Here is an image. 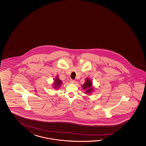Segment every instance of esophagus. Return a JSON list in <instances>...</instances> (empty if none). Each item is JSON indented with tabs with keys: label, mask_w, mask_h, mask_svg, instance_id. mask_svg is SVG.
<instances>
[{
	"label": "esophagus",
	"mask_w": 146,
	"mask_h": 146,
	"mask_svg": "<svg viewBox=\"0 0 146 146\" xmlns=\"http://www.w3.org/2000/svg\"><path fill=\"white\" fill-rule=\"evenodd\" d=\"M69 81H70V84H74V83H75V81L72 80V79H70Z\"/></svg>",
	"instance_id": "esophagus-1"
}]
</instances>
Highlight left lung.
Segmentation results:
<instances>
[{"label": "left lung", "instance_id": "1", "mask_svg": "<svg viewBox=\"0 0 146 146\" xmlns=\"http://www.w3.org/2000/svg\"><path fill=\"white\" fill-rule=\"evenodd\" d=\"M81 87L83 90L85 91L84 92L87 93V94H91L94 90L93 83L91 80L89 78H86L85 82L84 83V84L81 86Z\"/></svg>", "mask_w": 146, "mask_h": 146}]
</instances>
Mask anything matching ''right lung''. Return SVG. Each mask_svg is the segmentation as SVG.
I'll return each instance as SVG.
<instances>
[{
	"instance_id": "right-lung-1",
	"label": "right lung",
	"mask_w": 146,
	"mask_h": 146,
	"mask_svg": "<svg viewBox=\"0 0 146 146\" xmlns=\"http://www.w3.org/2000/svg\"><path fill=\"white\" fill-rule=\"evenodd\" d=\"M62 81L59 79L58 76H56L54 79V81L53 83V88L54 89L58 90L60 87L62 86Z\"/></svg>"
}]
</instances>
